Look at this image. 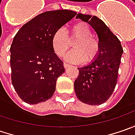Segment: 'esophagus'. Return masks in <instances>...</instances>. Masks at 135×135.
<instances>
[{
    "mask_svg": "<svg viewBox=\"0 0 135 135\" xmlns=\"http://www.w3.org/2000/svg\"><path fill=\"white\" fill-rule=\"evenodd\" d=\"M64 67H65V68H69L70 67V65L69 64H68V63H64Z\"/></svg>",
    "mask_w": 135,
    "mask_h": 135,
    "instance_id": "obj_1",
    "label": "esophagus"
}]
</instances>
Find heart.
Wrapping results in <instances>:
<instances>
[{"instance_id":"1","label":"heart","mask_w":135,"mask_h":135,"mask_svg":"<svg viewBox=\"0 0 135 135\" xmlns=\"http://www.w3.org/2000/svg\"><path fill=\"white\" fill-rule=\"evenodd\" d=\"M90 27L84 22H79L71 27L68 37L64 28L55 31L52 37V46L55 53L59 57L64 56L74 42V50L66 55V60L80 63L86 60L90 62L98 54L100 46L98 40L91 35Z\"/></svg>"}]
</instances>
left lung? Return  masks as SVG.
<instances>
[{
	"label": "left lung",
	"instance_id": "obj_1",
	"mask_svg": "<svg viewBox=\"0 0 135 135\" xmlns=\"http://www.w3.org/2000/svg\"><path fill=\"white\" fill-rule=\"evenodd\" d=\"M78 18L95 31L100 49L90 64L77 68L79 76L74 81V91L83 103L99 105L109 99L116 87L123 49L119 40L101 19L82 13L77 14Z\"/></svg>",
	"mask_w": 135,
	"mask_h": 135
}]
</instances>
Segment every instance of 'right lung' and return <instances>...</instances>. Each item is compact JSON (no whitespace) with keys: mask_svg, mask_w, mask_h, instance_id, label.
I'll list each match as a JSON object with an SVG mask.
<instances>
[{"mask_svg":"<svg viewBox=\"0 0 135 135\" xmlns=\"http://www.w3.org/2000/svg\"><path fill=\"white\" fill-rule=\"evenodd\" d=\"M76 15L68 9L40 13L25 24L14 37L9 49L11 79L25 102L37 104L53 95L57 79L65 70L52 49V37Z\"/></svg>","mask_w":135,"mask_h":135,"instance_id":"add662e5","label":"right lung"}]
</instances>
